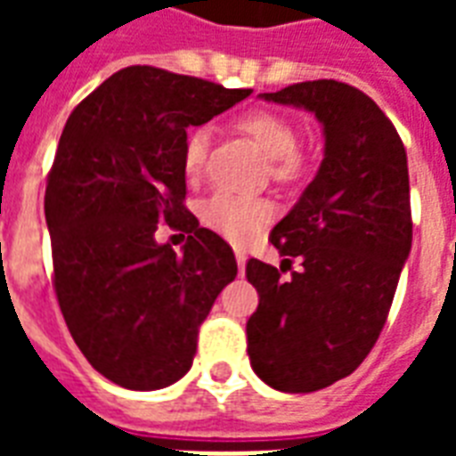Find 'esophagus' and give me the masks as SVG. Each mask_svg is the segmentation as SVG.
Here are the masks:
<instances>
[{
    "label": "esophagus",
    "instance_id": "obj_1",
    "mask_svg": "<svg viewBox=\"0 0 456 456\" xmlns=\"http://www.w3.org/2000/svg\"><path fill=\"white\" fill-rule=\"evenodd\" d=\"M234 256H236V265H239V274H243V272H246V253L236 248Z\"/></svg>",
    "mask_w": 456,
    "mask_h": 456
}]
</instances>
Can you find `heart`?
<instances>
[{"label": "heart", "mask_w": 456, "mask_h": 456, "mask_svg": "<svg viewBox=\"0 0 456 456\" xmlns=\"http://www.w3.org/2000/svg\"><path fill=\"white\" fill-rule=\"evenodd\" d=\"M234 127L248 137L270 160V175L277 182H293L305 172L307 158L298 151V130L291 118L267 109L246 110L234 120ZM210 132L206 127L186 132L182 144V167L189 179H196L206 167ZM274 208L265 199H246L229 191H217L200 208L206 227L234 243H246L272 220Z\"/></svg>", "instance_id": "obj_1"}]
</instances>
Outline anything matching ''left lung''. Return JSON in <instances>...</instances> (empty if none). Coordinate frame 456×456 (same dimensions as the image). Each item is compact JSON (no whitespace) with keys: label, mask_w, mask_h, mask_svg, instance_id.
Listing matches in <instances>:
<instances>
[{"label":"left lung","mask_w":456,"mask_h":456,"mask_svg":"<svg viewBox=\"0 0 456 456\" xmlns=\"http://www.w3.org/2000/svg\"><path fill=\"white\" fill-rule=\"evenodd\" d=\"M312 110L324 125V160L270 241L291 270L250 257L257 310L248 357L267 386L314 393L360 367L383 331L411 248L407 151L395 125L353 85L312 80L263 94Z\"/></svg>","instance_id":"1"}]
</instances>
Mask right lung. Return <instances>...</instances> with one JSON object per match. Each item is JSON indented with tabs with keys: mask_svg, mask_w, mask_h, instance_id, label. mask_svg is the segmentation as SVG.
<instances>
[{
	"mask_svg": "<svg viewBox=\"0 0 456 456\" xmlns=\"http://www.w3.org/2000/svg\"><path fill=\"white\" fill-rule=\"evenodd\" d=\"M253 89L163 68L130 66L68 118L46 177L53 291L87 362L130 390H156L189 371L199 329L236 277L224 239L184 206L182 144ZM189 233L185 250L158 247L155 229Z\"/></svg>",
	"mask_w": 456,
	"mask_h": 456,
	"instance_id": "add662e5",
	"label": "right lung"
}]
</instances>
